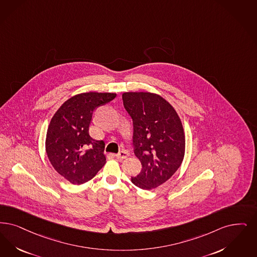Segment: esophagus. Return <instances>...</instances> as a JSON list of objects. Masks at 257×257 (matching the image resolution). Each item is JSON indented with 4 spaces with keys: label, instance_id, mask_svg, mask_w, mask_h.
Returning a JSON list of instances; mask_svg holds the SVG:
<instances>
[{
    "label": "esophagus",
    "instance_id": "esophagus-1",
    "mask_svg": "<svg viewBox=\"0 0 257 257\" xmlns=\"http://www.w3.org/2000/svg\"><path fill=\"white\" fill-rule=\"evenodd\" d=\"M128 156H129V154H128V152H126V151H120L118 154L115 155L116 159H117V160H120V161L126 159Z\"/></svg>",
    "mask_w": 257,
    "mask_h": 257
}]
</instances>
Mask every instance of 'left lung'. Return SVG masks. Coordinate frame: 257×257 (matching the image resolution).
<instances>
[{"label":"left lung","instance_id":"obj_1","mask_svg":"<svg viewBox=\"0 0 257 257\" xmlns=\"http://www.w3.org/2000/svg\"><path fill=\"white\" fill-rule=\"evenodd\" d=\"M122 100L133 119L135 155L143 166L131 181L136 186L150 190L169 180L183 163V124L173 106L157 93L123 92Z\"/></svg>","mask_w":257,"mask_h":257}]
</instances>
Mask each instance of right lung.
Masks as SVG:
<instances>
[{
    "label": "right lung",
    "instance_id": "right-lung-1",
    "mask_svg": "<svg viewBox=\"0 0 257 257\" xmlns=\"http://www.w3.org/2000/svg\"><path fill=\"white\" fill-rule=\"evenodd\" d=\"M114 92L78 93L53 114L46 137V152L53 168L72 185L92 180L106 164L103 141L89 134L96 107L110 102Z\"/></svg>",
    "mask_w": 257,
    "mask_h": 257
}]
</instances>
